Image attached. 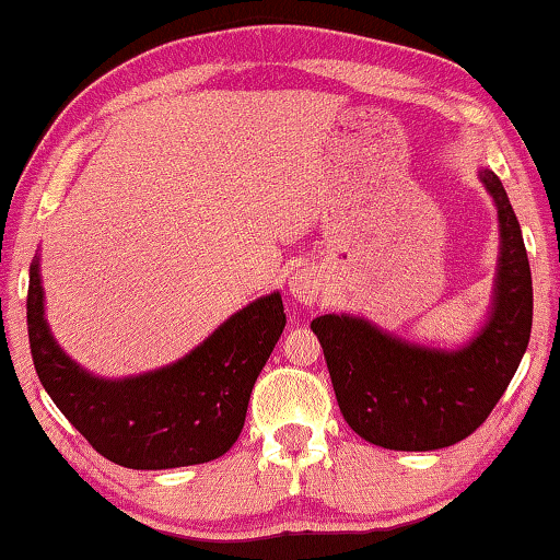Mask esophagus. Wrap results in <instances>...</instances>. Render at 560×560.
<instances>
[{"instance_id": "34e87169", "label": "esophagus", "mask_w": 560, "mask_h": 560, "mask_svg": "<svg viewBox=\"0 0 560 560\" xmlns=\"http://www.w3.org/2000/svg\"><path fill=\"white\" fill-rule=\"evenodd\" d=\"M322 287H324L322 273L316 269H308V266L306 269H299L289 281L291 296H294L299 304H314L316 296H319Z\"/></svg>"}]
</instances>
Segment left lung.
<instances>
[{
  "label": "left lung",
  "mask_w": 560,
  "mask_h": 560,
  "mask_svg": "<svg viewBox=\"0 0 560 560\" xmlns=\"http://www.w3.org/2000/svg\"><path fill=\"white\" fill-rule=\"evenodd\" d=\"M500 223L493 312L463 349L420 347L360 316L312 322L349 428L387 450L450 447L488 420L511 385L533 324V283L521 223L493 171H480Z\"/></svg>",
  "instance_id": "obj_1"
}]
</instances>
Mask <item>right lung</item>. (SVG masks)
<instances>
[{"mask_svg": "<svg viewBox=\"0 0 560 560\" xmlns=\"http://www.w3.org/2000/svg\"><path fill=\"white\" fill-rule=\"evenodd\" d=\"M283 324L281 294L273 291L183 360L140 377L103 380L72 362L49 334L39 258L30 266L27 331L42 387L100 455L132 470L198 465L229 453Z\"/></svg>", "mask_w": 560, "mask_h": 560, "instance_id": "right-lung-1", "label": "right lung"}]
</instances>
